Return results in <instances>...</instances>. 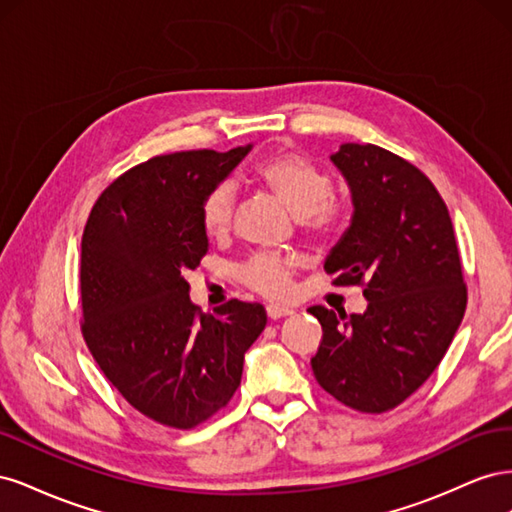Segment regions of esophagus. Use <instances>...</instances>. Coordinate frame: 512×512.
<instances>
[{
    "label": "esophagus",
    "mask_w": 512,
    "mask_h": 512,
    "mask_svg": "<svg viewBox=\"0 0 512 512\" xmlns=\"http://www.w3.org/2000/svg\"><path fill=\"white\" fill-rule=\"evenodd\" d=\"M294 314L290 307H284V305H267V316L271 320H277V318H284V316H290Z\"/></svg>",
    "instance_id": "34e87169"
}]
</instances>
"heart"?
Returning <instances> with one entry per match:
<instances>
[{
  "mask_svg": "<svg viewBox=\"0 0 512 512\" xmlns=\"http://www.w3.org/2000/svg\"><path fill=\"white\" fill-rule=\"evenodd\" d=\"M254 179L265 185L297 215L307 237L329 239L342 228L348 205L331 190V177L314 160L297 151H280L254 166ZM237 211V192L230 183L213 188L200 207V226L211 239L226 237ZM299 258L275 252H258L237 271L239 282L269 299H284L292 292V275Z\"/></svg>",
  "mask_w": 512,
  "mask_h": 512,
  "instance_id": "obj_1",
  "label": "heart"
}]
</instances>
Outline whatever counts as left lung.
I'll use <instances>...</instances> for the list:
<instances>
[{
  "mask_svg": "<svg viewBox=\"0 0 512 512\" xmlns=\"http://www.w3.org/2000/svg\"><path fill=\"white\" fill-rule=\"evenodd\" d=\"M331 160L348 179L354 218L324 271L333 286H361L367 309H307L322 324L312 369L339 404L382 414L436 371L468 288L451 215L423 170L369 143H346Z\"/></svg>",
  "mask_w": 512,
  "mask_h": 512,
  "instance_id": "left-lung-1",
  "label": "left lung"
}]
</instances>
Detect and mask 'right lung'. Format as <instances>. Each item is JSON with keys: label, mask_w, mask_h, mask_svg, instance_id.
<instances>
[{"label": "right lung", "mask_w": 512, "mask_h": 512, "mask_svg": "<svg viewBox=\"0 0 512 512\" xmlns=\"http://www.w3.org/2000/svg\"><path fill=\"white\" fill-rule=\"evenodd\" d=\"M247 151H177L136 164L98 196L83 230L85 344L134 410L173 429L228 406L243 354L267 324L265 307L237 299L203 314L185 282L209 247L203 200Z\"/></svg>", "instance_id": "right-lung-1"}]
</instances>
